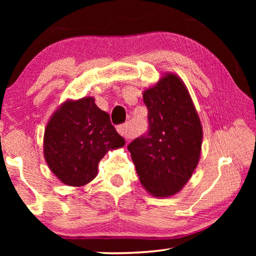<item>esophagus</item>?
I'll use <instances>...</instances> for the list:
<instances>
[{"label":"esophagus","instance_id":"34e87169","mask_svg":"<svg viewBox=\"0 0 256 256\" xmlns=\"http://www.w3.org/2000/svg\"><path fill=\"white\" fill-rule=\"evenodd\" d=\"M118 132L124 138H130V133L128 131V124H120L118 126Z\"/></svg>","mask_w":256,"mask_h":256}]
</instances>
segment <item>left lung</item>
Segmentation results:
<instances>
[{"instance_id": "1", "label": "left lung", "mask_w": 256, "mask_h": 256, "mask_svg": "<svg viewBox=\"0 0 256 256\" xmlns=\"http://www.w3.org/2000/svg\"><path fill=\"white\" fill-rule=\"evenodd\" d=\"M148 131L128 146L142 185L154 196H170L198 162L202 126L188 89L167 74L144 92Z\"/></svg>"}]
</instances>
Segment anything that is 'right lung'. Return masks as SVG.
<instances>
[{"mask_svg":"<svg viewBox=\"0 0 256 256\" xmlns=\"http://www.w3.org/2000/svg\"><path fill=\"white\" fill-rule=\"evenodd\" d=\"M124 144L110 115L88 97L64 102L53 115L46 126L44 154L60 180L82 186L96 177L98 164L107 150Z\"/></svg>","mask_w":256,"mask_h":256,"instance_id":"obj_1","label":"right lung"}]
</instances>
